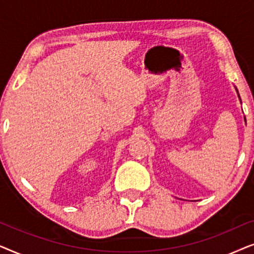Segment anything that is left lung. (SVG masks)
Returning a JSON list of instances; mask_svg holds the SVG:
<instances>
[{"label": "left lung", "instance_id": "left-lung-1", "mask_svg": "<svg viewBox=\"0 0 254 254\" xmlns=\"http://www.w3.org/2000/svg\"><path fill=\"white\" fill-rule=\"evenodd\" d=\"M238 97H239V95H238ZM245 121H246V120H245Z\"/></svg>", "mask_w": 254, "mask_h": 254}]
</instances>
